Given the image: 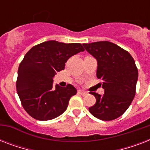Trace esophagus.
<instances>
[{
	"label": "esophagus",
	"mask_w": 150,
	"mask_h": 150,
	"mask_svg": "<svg viewBox=\"0 0 150 150\" xmlns=\"http://www.w3.org/2000/svg\"><path fill=\"white\" fill-rule=\"evenodd\" d=\"M78 93L81 94L82 96H85V95H86L87 94V92L83 91V90H79V91H78Z\"/></svg>",
	"instance_id": "34e87169"
}]
</instances>
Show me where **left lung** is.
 Returning a JSON list of instances; mask_svg holds the SVG:
<instances>
[{
    "label": "left lung",
    "mask_w": 150,
    "mask_h": 150,
    "mask_svg": "<svg viewBox=\"0 0 150 150\" xmlns=\"http://www.w3.org/2000/svg\"><path fill=\"white\" fill-rule=\"evenodd\" d=\"M97 61L96 76L103 80L104 94L90 93L96 103L89 108L96 118L112 121L126 111L135 96L138 68L127 50L109 41L83 43Z\"/></svg>",
    "instance_id": "left-lung-1"
}]
</instances>
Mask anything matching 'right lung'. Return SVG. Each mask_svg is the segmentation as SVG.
<instances>
[{
    "label": "right lung",
    "mask_w": 150,
    "mask_h": 150,
    "mask_svg": "<svg viewBox=\"0 0 150 150\" xmlns=\"http://www.w3.org/2000/svg\"><path fill=\"white\" fill-rule=\"evenodd\" d=\"M84 50L81 43L49 40L27 52L18 67L16 89L22 107L32 117L48 121L65 111L77 90L71 84L54 89L53 78L64 69L69 57Z\"/></svg>",
    "instance_id": "right-lung-1"
}]
</instances>
